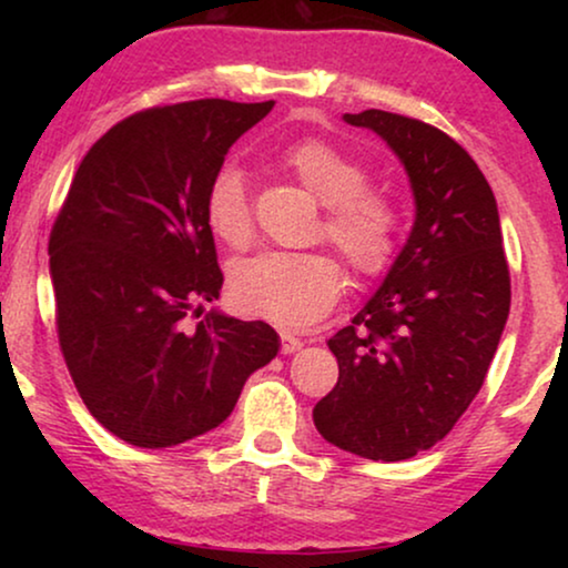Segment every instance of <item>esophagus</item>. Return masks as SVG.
<instances>
[{"label": "esophagus", "instance_id": "34e87169", "mask_svg": "<svg viewBox=\"0 0 568 568\" xmlns=\"http://www.w3.org/2000/svg\"><path fill=\"white\" fill-rule=\"evenodd\" d=\"M302 346H305L302 344V338L294 336L292 331H282V354H294V352H300Z\"/></svg>", "mask_w": 568, "mask_h": 568}]
</instances>
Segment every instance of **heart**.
<instances>
[{
	"mask_svg": "<svg viewBox=\"0 0 568 568\" xmlns=\"http://www.w3.org/2000/svg\"><path fill=\"white\" fill-rule=\"evenodd\" d=\"M284 165L323 204L321 235L331 240L359 274H379L398 247L400 212L354 158L323 139H305L284 154ZM204 220L212 235L230 247H245L253 237V214L245 178L224 168L204 196ZM344 271L331 253L266 251L237 261L230 271V297L247 315L278 325L315 323L336 305Z\"/></svg>",
	"mask_w": 568,
	"mask_h": 568,
	"instance_id": "1",
	"label": "heart"
}]
</instances>
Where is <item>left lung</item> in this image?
Returning a JSON list of instances; mask_svg holds the SVG:
<instances>
[{
    "label": "left lung",
    "instance_id": "left-lung-1",
    "mask_svg": "<svg viewBox=\"0 0 568 568\" xmlns=\"http://www.w3.org/2000/svg\"><path fill=\"white\" fill-rule=\"evenodd\" d=\"M398 154L416 199L408 243L352 325L328 341L338 383L313 408L323 439L408 460L445 439L484 385L509 315L499 209L453 136L377 111L346 113Z\"/></svg>",
    "mask_w": 568,
    "mask_h": 568
}]
</instances>
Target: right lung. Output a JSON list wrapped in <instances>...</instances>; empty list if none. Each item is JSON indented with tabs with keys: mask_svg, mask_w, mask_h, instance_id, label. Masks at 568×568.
Listing matches in <instances>:
<instances>
[{
	"mask_svg": "<svg viewBox=\"0 0 568 568\" xmlns=\"http://www.w3.org/2000/svg\"><path fill=\"white\" fill-rule=\"evenodd\" d=\"M271 108L206 98L129 115L90 146L59 209L61 354L90 414L129 445L173 447L220 426L278 352L268 323L199 307L224 282L206 189Z\"/></svg>",
	"mask_w": 568,
	"mask_h": 568,
	"instance_id": "obj_1",
	"label": "right lung"
}]
</instances>
